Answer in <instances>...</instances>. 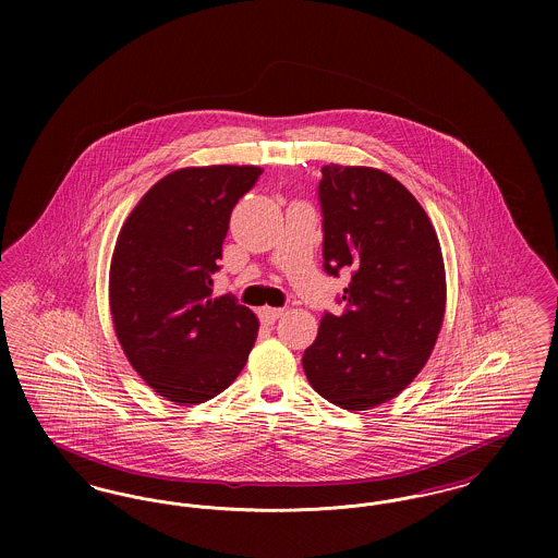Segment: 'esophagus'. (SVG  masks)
<instances>
[{
	"instance_id": "obj_1",
	"label": "esophagus",
	"mask_w": 558,
	"mask_h": 558,
	"mask_svg": "<svg viewBox=\"0 0 558 558\" xmlns=\"http://www.w3.org/2000/svg\"><path fill=\"white\" fill-rule=\"evenodd\" d=\"M282 314H284V310H278V307H262L259 310V318L266 324H274L276 319L282 318Z\"/></svg>"
}]
</instances>
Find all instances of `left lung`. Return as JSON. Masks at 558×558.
Segmentation results:
<instances>
[{
  "label": "left lung",
  "mask_w": 558,
  "mask_h": 558,
  "mask_svg": "<svg viewBox=\"0 0 558 558\" xmlns=\"http://www.w3.org/2000/svg\"><path fill=\"white\" fill-rule=\"evenodd\" d=\"M324 269H351L341 316L326 314L303 353L319 396L362 412L425 368L446 316L437 232L412 192L374 167H322Z\"/></svg>",
  "instance_id": "8db88e82"
}]
</instances>
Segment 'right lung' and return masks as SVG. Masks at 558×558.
I'll list each match as a JSON object with an SVG mask.
<instances>
[{"label": "right lung", "mask_w": 558, "mask_h": 558, "mask_svg": "<svg viewBox=\"0 0 558 558\" xmlns=\"http://www.w3.org/2000/svg\"><path fill=\"white\" fill-rule=\"evenodd\" d=\"M264 173L255 165L184 167L150 187L112 251L108 305L133 371L160 398L203 403L228 389L259 319L234 296H211L230 213Z\"/></svg>", "instance_id": "1"}]
</instances>
